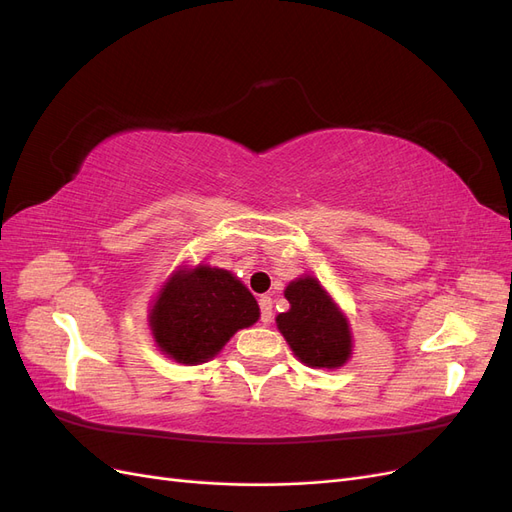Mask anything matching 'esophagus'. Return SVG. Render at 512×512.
I'll list each match as a JSON object with an SVG mask.
<instances>
[{
  "label": "esophagus",
  "mask_w": 512,
  "mask_h": 512,
  "mask_svg": "<svg viewBox=\"0 0 512 512\" xmlns=\"http://www.w3.org/2000/svg\"><path fill=\"white\" fill-rule=\"evenodd\" d=\"M258 305H260V322L269 324L271 316H273V299L265 294V297L258 299Z\"/></svg>",
  "instance_id": "esophagus-1"
}]
</instances>
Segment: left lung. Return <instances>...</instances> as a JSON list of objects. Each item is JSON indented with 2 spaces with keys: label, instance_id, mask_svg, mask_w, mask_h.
I'll return each instance as SVG.
<instances>
[{
  "label": "left lung",
  "instance_id": "left-lung-1",
  "mask_svg": "<svg viewBox=\"0 0 512 512\" xmlns=\"http://www.w3.org/2000/svg\"><path fill=\"white\" fill-rule=\"evenodd\" d=\"M284 294L290 309L275 318L277 329L299 361L309 367H342L352 348L350 331L327 290L307 275L292 282Z\"/></svg>",
  "mask_w": 512,
  "mask_h": 512
}]
</instances>
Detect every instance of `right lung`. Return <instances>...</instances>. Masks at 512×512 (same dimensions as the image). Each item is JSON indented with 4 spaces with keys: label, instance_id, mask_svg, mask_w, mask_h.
<instances>
[{
    "label": "right lung",
    "instance_id": "add662e5",
    "mask_svg": "<svg viewBox=\"0 0 512 512\" xmlns=\"http://www.w3.org/2000/svg\"><path fill=\"white\" fill-rule=\"evenodd\" d=\"M258 303L232 273L198 265L170 277L149 324L162 352L185 365L205 363L239 329L258 320Z\"/></svg>",
    "mask_w": 512,
    "mask_h": 512
}]
</instances>
